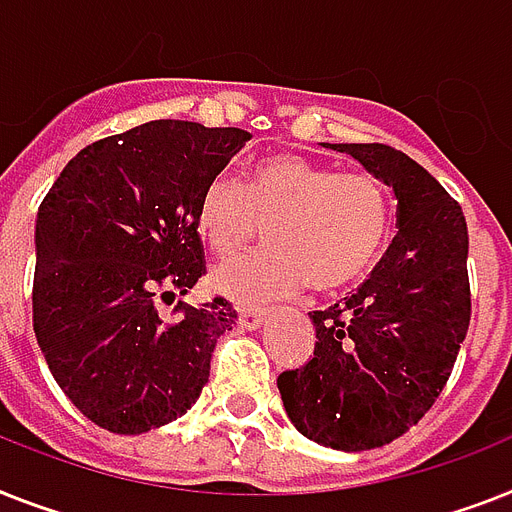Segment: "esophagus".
<instances>
[{"label":"esophagus","instance_id":"1","mask_svg":"<svg viewBox=\"0 0 512 512\" xmlns=\"http://www.w3.org/2000/svg\"><path fill=\"white\" fill-rule=\"evenodd\" d=\"M265 310H249V307H244V310H239V326L247 328V331H255V328L263 326L265 321Z\"/></svg>","mask_w":512,"mask_h":512}]
</instances>
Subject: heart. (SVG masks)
<instances>
[{"label":"heart","instance_id":"b5f03b06","mask_svg":"<svg viewBox=\"0 0 512 512\" xmlns=\"http://www.w3.org/2000/svg\"><path fill=\"white\" fill-rule=\"evenodd\" d=\"M263 223L273 247L213 276L218 292L244 305L289 297L307 281L323 294L357 284L384 255L392 213L371 173H336L289 152L257 160L247 184L218 173L199 194L197 228L215 255H236Z\"/></svg>","mask_w":512,"mask_h":512}]
</instances>
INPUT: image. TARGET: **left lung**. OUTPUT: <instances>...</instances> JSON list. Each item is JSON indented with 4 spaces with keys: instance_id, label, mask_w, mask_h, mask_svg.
<instances>
[{
    "instance_id": "1",
    "label": "left lung",
    "mask_w": 512,
    "mask_h": 512,
    "mask_svg": "<svg viewBox=\"0 0 512 512\" xmlns=\"http://www.w3.org/2000/svg\"><path fill=\"white\" fill-rule=\"evenodd\" d=\"M397 197V236L352 297L313 310L315 350L278 376L294 429L344 452L376 450L421 421L471 323L468 226L444 186L386 144H331Z\"/></svg>"
}]
</instances>
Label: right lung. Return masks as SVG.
<instances>
[{
  "mask_svg": "<svg viewBox=\"0 0 512 512\" xmlns=\"http://www.w3.org/2000/svg\"><path fill=\"white\" fill-rule=\"evenodd\" d=\"M249 141L242 128L152 120L81 149L36 215L33 334L68 400L112 434H144L199 400L236 310L223 297L173 318L157 302L205 273L197 205Z\"/></svg>",
  "mask_w": 512,
  "mask_h": 512,
  "instance_id": "right-lung-1",
  "label": "right lung"
}]
</instances>
